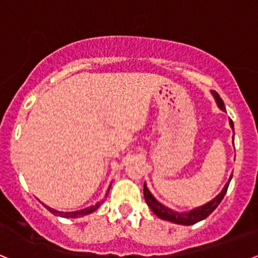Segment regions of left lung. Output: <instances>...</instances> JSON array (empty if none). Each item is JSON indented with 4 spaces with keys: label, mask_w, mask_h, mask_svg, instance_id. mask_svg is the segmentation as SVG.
Listing matches in <instances>:
<instances>
[{
    "label": "left lung",
    "mask_w": 258,
    "mask_h": 258,
    "mask_svg": "<svg viewBox=\"0 0 258 258\" xmlns=\"http://www.w3.org/2000/svg\"><path fill=\"white\" fill-rule=\"evenodd\" d=\"M212 94L214 95L216 98V102H217L218 107H220L222 111H225V104H223V101L221 99V97L218 95V93L216 92H212ZM230 125L231 127L234 129V124H232V120H230ZM231 181V177H230L229 182L225 184V187L223 190L218 194L217 197L214 198L213 200H211L209 203H207L206 206L199 207V208H195L192 211L187 212V213H178V212H174L172 209L166 208L165 206L160 204V203L157 202L154 197H152V194L150 192L147 186H143V194H145V199L146 203H147V206L151 208V211L156 214L157 217H160L161 220H166V221H170V222H174V223H178V225H194V223L199 222V221L204 220L214 211V209L217 208L218 204L222 202L223 197H225V194H226L227 187H229V183Z\"/></svg>",
    "instance_id": "1"
}]
</instances>
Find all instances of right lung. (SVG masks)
Instances as JSON below:
<instances>
[{"instance_id": "right-lung-1", "label": "right lung", "mask_w": 258, "mask_h": 258, "mask_svg": "<svg viewBox=\"0 0 258 258\" xmlns=\"http://www.w3.org/2000/svg\"><path fill=\"white\" fill-rule=\"evenodd\" d=\"M99 206H101V204L98 203V204H95V206H92V207H89V208L81 209V211H77V212H58L55 211V209L50 208V207H46V206L45 207H46L52 214H55V216H60V217H66V218H77V217H81V216H86V214L89 213H93V212L97 211V209L99 208Z\"/></svg>"}]
</instances>
